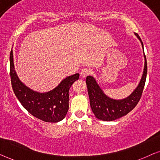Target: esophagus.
I'll list each match as a JSON object with an SVG mask.
<instances>
[{"mask_svg": "<svg viewBox=\"0 0 160 160\" xmlns=\"http://www.w3.org/2000/svg\"><path fill=\"white\" fill-rule=\"evenodd\" d=\"M91 73V71L88 68H83L80 72V75L82 77L85 78Z\"/></svg>", "mask_w": 160, "mask_h": 160, "instance_id": "obj_1", "label": "esophagus"}]
</instances>
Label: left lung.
Returning <instances> with one entry per match:
<instances>
[{"mask_svg": "<svg viewBox=\"0 0 160 160\" xmlns=\"http://www.w3.org/2000/svg\"><path fill=\"white\" fill-rule=\"evenodd\" d=\"M135 35L141 41L143 49V42L140 36L137 33H135ZM143 54L145 62L141 79L134 91L124 99L115 100L109 98L103 92L93 76H87L86 84L90 106L97 119L107 122L113 121L127 115L136 106L141 99L147 74V62L145 54L143 53Z\"/></svg>", "mask_w": 160, "mask_h": 160, "instance_id": "1", "label": "left lung"}]
</instances>
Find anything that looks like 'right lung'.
<instances>
[{
  "mask_svg": "<svg viewBox=\"0 0 160 160\" xmlns=\"http://www.w3.org/2000/svg\"><path fill=\"white\" fill-rule=\"evenodd\" d=\"M10 76L13 90L24 108L37 119L53 123L61 121L66 116L69 108V89L79 78L78 73L68 76L47 92L33 91L19 80L14 68L12 50L10 53Z\"/></svg>",
  "mask_w": 160,
  "mask_h": 160,
  "instance_id": "add662e5",
  "label": "right lung"
}]
</instances>
